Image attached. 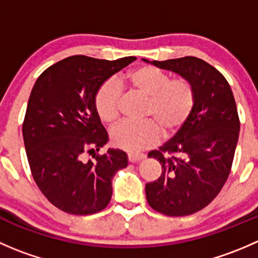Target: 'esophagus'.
I'll return each instance as SVG.
<instances>
[{
	"label": "esophagus",
	"instance_id": "esophagus-1",
	"mask_svg": "<svg viewBox=\"0 0 258 258\" xmlns=\"http://www.w3.org/2000/svg\"><path fill=\"white\" fill-rule=\"evenodd\" d=\"M127 158H128L130 162H137V161L144 160L145 155H141V153H128Z\"/></svg>",
	"mask_w": 258,
	"mask_h": 258
}]
</instances>
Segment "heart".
I'll return each instance as SVG.
<instances>
[{"label":"heart","mask_w":258,"mask_h":258,"mask_svg":"<svg viewBox=\"0 0 258 258\" xmlns=\"http://www.w3.org/2000/svg\"><path fill=\"white\" fill-rule=\"evenodd\" d=\"M122 83L132 92L146 98L140 123L123 122L111 131V144L116 148L137 153L152 147L165 137L177 134L187 123L196 103V92L188 80L171 79L162 70L141 66L126 72ZM121 92L113 81L108 80L98 87L93 105L98 118L113 123L119 116Z\"/></svg>","instance_id":"1"}]
</instances>
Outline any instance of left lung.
Instances as JSON below:
<instances>
[{"instance_id":"1","label":"left lung","mask_w":258,"mask_h":258,"mask_svg":"<svg viewBox=\"0 0 258 258\" xmlns=\"http://www.w3.org/2000/svg\"><path fill=\"white\" fill-rule=\"evenodd\" d=\"M151 63L188 80L196 103L177 134L148 153L162 172L146 184V199L162 215L188 216L210 205L227 181L240 134L237 107L227 80L204 59L186 56Z\"/></svg>"}]
</instances>
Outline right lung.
Wrapping results in <instances>:
<instances>
[{
  "label": "right lung",
  "instance_id": "add662e5",
  "mask_svg": "<svg viewBox=\"0 0 258 258\" xmlns=\"http://www.w3.org/2000/svg\"><path fill=\"white\" fill-rule=\"evenodd\" d=\"M136 57L108 61L77 54L49 66L36 81L22 124L36 184L53 206L71 215L106 209L114 173L127 166L121 150L98 151L108 141L95 111L98 87ZM93 155L86 161L84 155Z\"/></svg>",
  "mask_w": 258,
  "mask_h": 258
}]
</instances>
